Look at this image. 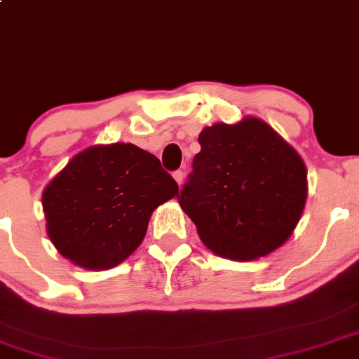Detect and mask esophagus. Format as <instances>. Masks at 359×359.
Masks as SVG:
<instances>
[{"label": "esophagus", "instance_id": "1", "mask_svg": "<svg viewBox=\"0 0 359 359\" xmlns=\"http://www.w3.org/2000/svg\"><path fill=\"white\" fill-rule=\"evenodd\" d=\"M173 179H175V182L179 184V186H182V182H184V172H182V170H177V172H173Z\"/></svg>", "mask_w": 359, "mask_h": 359}]
</instances>
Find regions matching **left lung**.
Wrapping results in <instances>:
<instances>
[{
  "label": "left lung",
  "instance_id": "left-lung-1",
  "mask_svg": "<svg viewBox=\"0 0 359 359\" xmlns=\"http://www.w3.org/2000/svg\"><path fill=\"white\" fill-rule=\"evenodd\" d=\"M198 142L201 151L179 203L201 242L235 261L279 249L307 200V168L298 152L257 117L205 128Z\"/></svg>",
  "mask_w": 359,
  "mask_h": 359
}]
</instances>
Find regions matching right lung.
<instances>
[{
  "mask_svg": "<svg viewBox=\"0 0 359 359\" xmlns=\"http://www.w3.org/2000/svg\"><path fill=\"white\" fill-rule=\"evenodd\" d=\"M177 194V182L151 152L123 142L93 145L45 187L47 235L72 263L109 270L137 250L152 212Z\"/></svg>",
  "mask_w": 359,
  "mask_h": 359,
  "instance_id": "right-lung-1",
  "label": "right lung"
}]
</instances>
